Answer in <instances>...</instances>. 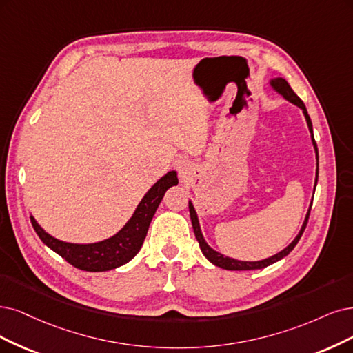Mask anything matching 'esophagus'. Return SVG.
Segmentation results:
<instances>
[{
	"instance_id": "esophagus-1",
	"label": "esophagus",
	"mask_w": 353,
	"mask_h": 353,
	"mask_svg": "<svg viewBox=\"0 0 353 353\" xmlns=\"http://www.w3.org/2000/svg\"><path fill=\"white\" fill-rule=\"evenodd\" d=\"M189 167H190L189 160H186V159H179V160H176V168L179 170V173H180L181 176L186 174Z\"/></svg>"
}]
</instances>
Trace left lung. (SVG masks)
<instances>
[{"label":"left lung","instance_id":"left-lung-1","mask_svg":"<svg viewBox=\"0 0 353 353\" xmlns=\"http://www.w3.org/2000/svg\"><path fill=\"white\" fill-rule=\"evenodd\" d=\"M270 85L275 88L279 94H282L286 100L294 103L295 106H298L299 109H303L304 112V116H305V121H307V125H308V129L311 132V139H312V145H314V150H316V155H317V160H319V150H317V143H316V139H314V135H312V123H311V119L310 116L307 113V109H305V104L303 103V100L299 99L295 93L294 90L290 87V84L286 83L283 78H273V80L270 81ZM317 177H319V170H317V176H316V185H317ZM310 211L311 208L307 212V216H305V221L304 224L301 227V231L298 232V236L295 237V240L288 245L285 247V249L282 252H279L278 254L272 256V257H268L265 260H259V262H241V260H236V259H231V257H227L224 254H221L215 250H212L210 245L206 244V241L203 240V236L201 232V227H199V221H198V215L196 212H194V208L192 205V202H189V212H190V219H192V227H193V232H194V237H196L198 243H199V247L203 253V256L210 260V262L218 268H223V269H227V270H254V269H263L269 265H273L275 262H278V260L283 259L285 256H288L294 247L296 245V243L299 241V239H301L303 232L307 227V223H308V216H310Z\"/></svg>","mask_w":353,"mask_h":353}]
</instances>
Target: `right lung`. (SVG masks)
Here are the masks:
<instances>
[{"label": "right lung", "mask_w": 353, "mask_h": 353, "mask_svg": "<svg viewBox=\"0 0 353 353\" xmlns=\"http://www.w3.org/2000/svg\"><path fill=\"white\" fill-rule=\"evenodd\" d=\"M179 183L176 172H168L147 192L142 198L138 208L135 210L132 218L126 225L114 234L113 237L93 243V244H72L65 243L55 237L49 236L34 218L30 216L32 225L49 249L58 253L61 257L67 260L74 268L87 270V272H104L114 268H119L134 259L142 247L143 240L147 237V231L151 224V219L159 208L164 193L167 189L176 186Z\"/></svg>", "instance_id": "obj_1"}]
</instances>
